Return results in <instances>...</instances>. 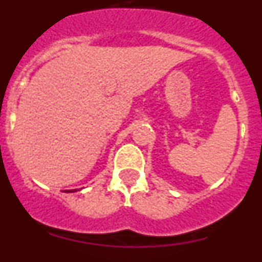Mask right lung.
<instances>
[{
	"label": "right lung",
	"instance_id": "right-lung-1",
	"mask_svg": "<svg viewBox=\"0 0 262 262\" xmlns=\"http://www.w3.org/2000/svg\"><path fill=\"white\" fill-rule=\"evenodd\" d=\"M73 191H76V189H75V190H73ZM67 193H72V191H69V190H67Z\"/></svg>",
	"mask_w": 262,
	"mask_h": 262
}]
</instances>
